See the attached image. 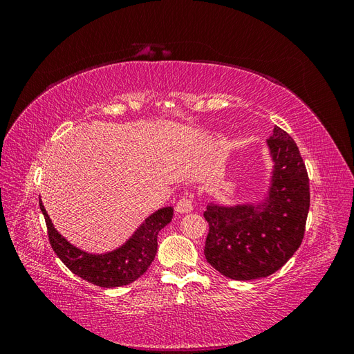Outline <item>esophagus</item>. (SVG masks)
<instances>
[{"label": "esophagus", "instance_id": "1", "mask_svg": "<svg viewBox=\"0 0 354 354\" xmlns=\"http://www.w3.org/2000/svg\"><path fill=\"white\" fill-rule=\"evenodd\" d=\"M192 209H194V203H192V201L189 198H181L176 205V212H178V214H187Z\"/></svg>", "mask_w": 354, "mask_h": 354}]
</instances>
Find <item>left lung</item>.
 I'll return each instance as SVG.
<instances>
[{
  "instance_id": "obj_1",
  "label": "left lung",
  "mask_w": 354,
  "mask_h": 354,
  "mask_svg": "<svg viewBox=\"0 0 354 354\" xmlns=\"http://www.w3.org/2000/svg\"><path fill=\"white\" fill-rule=\"evenodd\" d=\"M269 180L259 198L236 203L209 202L207 261L233 281L263 279L291 259L301 245L310 207L308 177L291 136L279 127L266 142Z\"/></svg>"
}]
</instances>
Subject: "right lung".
I'll list each match as a JSON object with an SVG mask.
<instances>
[{"label": "right lung", "instance_id": "1", "mask_svg": "<svg viewBox=\"0 0 354 354\" xmlns=\"http://www.w3.org/2000/svg\"><path fill=\"white\" fill-rule=\"evenodd\" d=\"M39 208L46 218L50 243L56 255L72 273L102 288L128 285L149 269L158 251V233L174 214L173 207L159 208L147 216L120 246L104 252H88L71 243L55 227L41 199Z\"/></svg>", "mask_w": 354, "mask_h": 354}]
</instances>
